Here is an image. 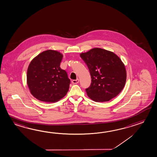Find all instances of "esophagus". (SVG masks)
<instances>
[{"label": "esophagus", "mask_w": 157, "mask_h": 157, "mask_svg": "<svg viewBox=\"0 0 157 157\" xmlns=\"http://www.w3.org/2000/svg\"><path fill=\"white\" fill-rule=\"evenodd\" d=\"M79 82V80L78 79H75V80H72V83L73 84L78 83Z\"/></svg>", "instance_id": "obj_1"}]
</instances>
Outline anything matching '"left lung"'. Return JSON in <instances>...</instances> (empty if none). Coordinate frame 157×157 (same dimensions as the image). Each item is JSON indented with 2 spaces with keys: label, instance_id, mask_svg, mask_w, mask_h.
I'll return each mask as SVG.
<instances>
[{
  "label": "left lung",
  "instance_id": "obj_1",
  "mask_svg": "<svg viewBox=\"0 0 157 157\" xmlns=\"http://www.w3.org/2000/svg\"><path fill=\"white\" fill-rule=\"evenodd\" d=\"M80 56L91 74V85L86 89L89 98L96 102L108 101L122 91L127 74L124 65L118 56L99 48L82 53Z\"/></svg>",
  "mask_w": 157,
  "mask_h": 157
}]
</instances>
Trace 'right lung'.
I'll return each instance as SVG.
<instances>
[{"label":"right lung","instance_id":"add662e5","mask_svg":"<svg viewBox=\"0 0 157 157\" xmlns=\"http://www.w3.org/2000/svg\"><path fill=\"white\" fill-rule=\"evenodd\" d=\"M63 55L53 50L39 54L30 63L27 83L32 95L40 101L55 102L69 91L70 80L65 70L60 68Z\"/></svg>","mask_w":157,"mask_h":157}]
</instances>
